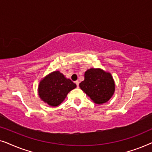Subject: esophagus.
<instances>
[{
	"mask_svg": "<svg viewBox=\"0 0 152 152\" xmlns=\"http://www.w3.org/2000/svg\"><path fill=\"white\" fill-rule=\"evenodd\" d=\"M75 84L77 85V86L79 87V84H80V82H79L78 80H77V81H75Z\"/></svg>",
	"mask_w": 152,
	"mask_h": 152,
	"instance_id": "1",
	"label": "esophagus"
}]
</instances>
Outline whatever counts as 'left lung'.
I'll list each match as a JSON object with an SVG mask.
<instances>
[{
    "instance_id": "8db88e82",
    "label": "left lung",
    "mask_w": 152,
    "mask_h": 152,
    "mask_svg": "<svg viewBox=\"0 0 152 152\" xmlns=\"http://www.w3.org/2000/svg\"><path fill=\"white\" fill-rule=\"evenodd\" d=\"M80 87L95 103L109 101L115 91V84L111 75L99 68H91L84 74V80Z\"/></svg>"
}]
</instances>
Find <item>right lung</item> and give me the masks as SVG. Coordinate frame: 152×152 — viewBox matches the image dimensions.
<instances>
[{
	"label": "right lung",
	"mask_w": 152,
	"mask_h": 152,
	"mask_svg": "<svg viewBox=\"0 0 152 152\" xmlns=\"http://www.w3.org/2000/svg\"><path fill=\"white\" fill-rule=\"evenodd\" d=\"M76 86L75 83L69 79H66L61 72L55 71L41 81L39 86V95L48 104L57 107Z\"/></svg>",
	"instance_id": "add662e5"
}]
</instances>
